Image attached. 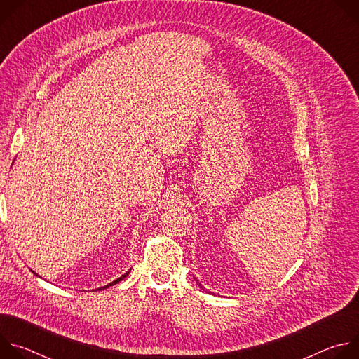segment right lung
<instances>
[{"label":"right lung","instance_id":"add662e5","mask_svg":"<svg viewBox=\"0 0 359 359\" xmlns=\"http://www.w3.org/2000/svg\"><path fill=\"white\" fill-rule=\"evenodd\" d=\"M126 276H128V273H126V274H123V276H122V277H119V278H118V280H115V281H114V283H111V284H108V285H105V287H100V288H99V290H102V288H108V287H111V285H114V284H118V283H119V281H121V280H123V278H125V277H126Z\"/></svg>","mask_w":359,"mask_h":359}]
</instances>
